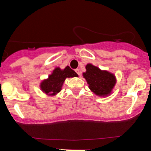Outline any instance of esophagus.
<instances>
[{"label":"esophagus","instance_id":"esophagus-1","mask_svg":"<svg viewBox=\"0 0 151 151\" xmlns=\"http://www.w3.org/2000/svg\"><path fill=\"white\" fill-rule=\"evenodd\" d=\"M75 72H77L78 75H80V74H81V72H80V71H79V69H76V70H75Z\"/></svg>","mask_w":151,"mask_h":151}]
</instances>
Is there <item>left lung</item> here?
<instances>
[{
    "label": "left lung",
    "mask_w": 151,
    "mask_h": 151,
    "mask_svg": "<svg viewBox=\"0 0 151 151\" xmlns=\"http://www.w3.org/2000/svg\"><path fill=\"white\" fill-rule=\"evenodd\" d=\"M86 70L83 77L87 81L90 90L99 96L110 95L116 82L115 75L91 64L86 65Z\"/></svg>",
    "instance_id": "left-lung-1"
}]
</instances>
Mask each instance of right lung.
I'll list each match as a JSON object with an SVG mask.
<instances>
[{
	"label": "right lung",
	"instance_id": "obj_1",
	"mask_svg": "<svg viewBox=\"0 0 151 151\" xmlns=\"http://www.w3.org/2000/svg\"><path fill=\"white\" fill-rule=\"evenodd\" d=\"M78 77V74L69 66L64 70L56 67L47 79L40 83V89L45 93L49 96H55L61 91L66 78Z\"/></svg>",
	"mask_w": 151,
	"mask_h": 151
}]
</instances>
